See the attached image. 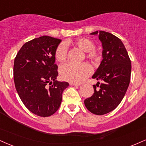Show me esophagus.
I'll return each instance as SVG.
<instances>
[{"instance_id":"34e87169","label":"esophagus","mask_w":146,"mask_h":146,"mask_svg":"<svg viewBox=\"0 0 146 146\" xmlns=\"http://www.w3.org/2000/svg\"><path fill=\"white\" fill-rule=\"evenodd\" d=\"M70 86H80V84H75V83H72V82H71V83H70Z\"/></svg>"}]
</instances>
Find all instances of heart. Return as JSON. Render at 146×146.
Here are the masks:
<instances>
[{"mask_svg":"<svg viewBox=\"0 0 146 146\" xmlns=\"http://www.w3.org/2000/svg\"><path fill=\"white\" fill-rule=\"evenodd\" d=\"M74 44L80 50L87 52L88 58L94 62H99L101 60V53L94 50V44L90 39L80 38L75 40ZM67 56V49L64 43H61L56 48L55 58L58 62H63ZM92 68L88 63L75 64L68 62L60 66L59 70L60 75L62 80L73 83H81L90 74Z\"/></svg>","mask_w":146,"mask_h":146,"instance_id":"heart-1","label":"heart"}]
</instances>
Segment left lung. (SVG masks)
I'll list each match as a JSON object with an SVG mask.
<instances>
[{"mask_svg": "<svg viewBox=\"0 0 146 146\" xmlns=\"http://www.w3.org/2000/svg\"><path fill=\"white\" fill-rule=\"evenodd\" d=\"M90 35H98L103 60L92 77L99 81L93 85L94 94L84 104L91 113L103 115L115 110L123 99L131 80V62L123 43L115 35L102 31Z\"/></svg>", "mask_w": 146, "mask_h": 146, "instance_id": "obj_1", "label": "left lung"}]
</instances>
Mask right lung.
I'll return each mask as SVG.
<instances>
[{"label": "right lung", "mask_w": 146, "mask_h": 146, "mask_svg": "<svg viewBox=\"0 0 146 146\" xmlns=\"http://www.w3.org/2000/svg\"><path fill=\"white\" fill-rule=\"evenodd\" d=\"M62 41L49 36L34 38L21 47L13 66V79L18 95L35 115L47 117L58 110L62 92L69 84L56 80L55 52Z\"/></svg>", "instance_id": "add662e5"}]
</instances>
